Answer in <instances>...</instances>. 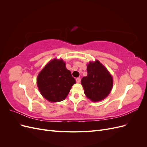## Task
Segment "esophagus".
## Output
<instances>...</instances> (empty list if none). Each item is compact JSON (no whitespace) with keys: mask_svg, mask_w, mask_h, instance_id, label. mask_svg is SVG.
<instances>
[{"mask_svg":"<svg viewBox=\"0 0 147 147\" xmlns=\"http://www.w3.org/2000/svg\"><path fill=\"white\" fill-rule=\"evenodd\" d=\"M80 81H81V78H80V77H78V78H76L77 83H80Z\"/></svg>","mask_w":147,"mask_h":147,"instance_id":"1","label":"esophagus"}]
</instances>
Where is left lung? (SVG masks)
<instances>
[{"label":"left lung","mask_w":147,"mask_h":147,"mask_svg":"<svg viewBox=\"0 0 147 147\" xmlns=\"http://www.w3.org/2000/svg\"><path fill=\"white\" fill-rule=\"evenodd\" d=\"M88 75L82 78L84 92L92 102L103 100L113 87V78L108 70L99 61L90 62L87 65Z\"/></svg>","instance_id":"8db88e82"}]
</instances>
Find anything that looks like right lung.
Listing matches in <instances>:
<instances>
[{"label":"right lung","instance_id":"right-lung-1","mask_svg":"<svg viewBox=\"0 0 147 147\" xmlns=\"http://www.w3.org/2000/svg\"><path fill=\"white\" fill-rule=\"evenodd\" d=\"M75 80L65 67L63 59L50 61L38 75L37 83L44 98L52 102H60L68 95Z\"/></svg>","mask_w":147,"mask_h":147}]
</instances>
